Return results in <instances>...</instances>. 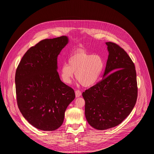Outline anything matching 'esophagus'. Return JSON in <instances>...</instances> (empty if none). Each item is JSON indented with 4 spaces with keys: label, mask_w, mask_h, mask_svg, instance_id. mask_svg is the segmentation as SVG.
<instances>
[{
    "label": "esophagus",
    "mask_w": 154,
    "mask_h": 154,
    "mask_svg": "<svg viewBox=\"0 0 154 154\" xmlns=\"http://www.w3.org/2000/svg\"><path fill=\"white\" fill-rule=\"evenodd\" d=\"M75 95H76V97H79L81 95V92L79 90H76L75 91Z\"/></svg>",
    "instance_id": "1"
}]
</instances>
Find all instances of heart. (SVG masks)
Segmentation results:
<instances>
[{"instance_id": "obj_1", "label": "heart", "mask_w": 154, "mask_h": 154, "mask_svg": "<svg viewBox=\"0 0 154 154\" xmlns=\"http://www.w3.org/2000/svg\"><path fill=\"white\" fill-rule=\"evenodd\" d=\"M104 66V60L101 56L80 49L69 58L68 64L61 66L60 74L63 82L69 84L75 73L76 78L83 87H90L98 82Z\"/></svg>"}]
</instances>
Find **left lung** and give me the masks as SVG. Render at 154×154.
<instances>
[{
    "mask_svg": "<svg viewBox=\"0 0 154 154\" xmlns=\"http://www.w3.org/2000/svg\"><path fill=\"white\" fill-rule=\"evenodd\" d=\"M106 44L109 54L103 79L82 93L87 120L100 131L120 125L131 112L137 97L136 72L132 59L117 44Z\"/></svg>",
    "mask_w": 154,
    "mask_h": 154,
    "instance_id": "obj_1",
    "label": "left lung"
}]
</instances>
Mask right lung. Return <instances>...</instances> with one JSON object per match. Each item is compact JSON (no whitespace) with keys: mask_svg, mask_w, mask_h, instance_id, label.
<instances>
[{"mask_svg":"<svg viewBox=\"0 0 154 154\" xmlns=\"http://www.w3.org/2000/svg\"><path fill=\"white\" fill-rule=\"evenodd\" d=\"M69 43L67 36L45 39L25 53L15 73L17 104L23 117L44 131L63 124L74 90L61 81L57 57Z\"/></svg>","mask_w":154,"mask_h":154,"instance_id":"obj_1","label":"right lung"}]
</instances>
